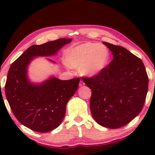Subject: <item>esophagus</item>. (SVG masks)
I'll return each instance as SVG.
<instances>
[{"label": "esophagus", "mask_w": 155, "mask_h": 155, "mask_svg": "<svg viewBox=\"0 0 155 155\" xmlns=\"http://www.w3.org/2000/svg\"><path fill=\"white\" fill-rule=\"evenodd\" d=\"M84 84V82L82 81V80H80V84H79V85L80 86V87H82V86H83Z\"/></svg>", "instance_id": "34e87169"}]
</instances>
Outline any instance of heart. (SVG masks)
Returning <instances> with one entry per match:
<instances>
[{
    "label": "heart",
    "instance_id": "obj_1",
    "mask_svg": "<svg viewBox=\"0 0 155 155\" xmlns=\"http://www.w3.org/2000/svg\"><path fill=\"white\" fill-rule=\"evenodd\" d=\"M109 59V52L107 47L91 42L75 46L66 54L68 65L73 68L82 67V73L87 75L101 73L107 65Z\"/></svg>",
    "mask_w": 155,
    "mask_h": 155
}]
</instances>
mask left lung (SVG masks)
<instances>
[{
  "instance_id": "left-lung-1",
  "label": "left lung",
  "mask_w": 155,
  "mask_h": 155,
  "mask_svg": "<svg viewBox=\"0 0 155 155\" xmlns=\"http://www.w3.org/2000/svg\"><path fill=\"white\" fill-rule=\"evenodd\" d=\"M113 60L101 73L83 78L92 90L90 110L101 126H126L143 109L148 90V76L143 61L126 48L103 42Z\"/></svg>"
}]
</instances>
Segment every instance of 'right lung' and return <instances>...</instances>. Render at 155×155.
Returning <instances> with one entry per match:
<instances>
[{"label":"right lung","instance_id":"right-lung-1","mask_svg":"<svg viewBox=\"0 0 155 155\" xmlns=\"http://www.w3.org/2000/svg\"><path fill=\"white\" fill-rule=\"evenodd\" d=\"M71 41L58 39L31 46L8 71L5 92L10 109L21 124L36 132H49L61 124L68 101L78 90L80 79L52 78L41 84H35L27 77V65L34 56H51Z\"/></svg>","mask_w":155,"mask_h":155}]
</instances>
